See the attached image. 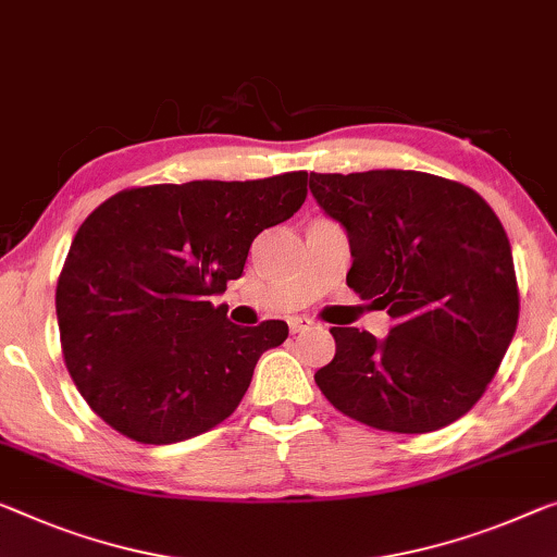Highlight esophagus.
<instances>
[{
  "label": "esophagus",
  "instance_id": "esophagus-1",
  "mask_svg": "<svg viewBox=\"0 0 557 557\" xmlns=\"http://www.w3.org/2000/svg\"><path fill=\"white\" fill-rule=\"evenodd\" d=\"M287 325H289V332H307V330H312L314 327V322L310 320V318H289L287 320Z\"/></svg>",
  "mask_w": 557,
  "mask_h": 557
}]
</instances>
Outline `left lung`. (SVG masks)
<instances>
[{"label": "left lung", "instance_id": "obj_1", "mask_svg": "<svg viewBox=\"0 0 557 557\" xmlns=\"http://www.w3.org/2000/svg\"><path fill=\"white\" fill-rule=\"evenodd\" d=\"M310 193L350 237L347 285L395 320L385 339L330 327L335 358L314 372L347 418L433 433L495 377L518 327L508 235L475 189L412 170L310 172Z\"/></svg>", "mask_w": 557, "mask_h": 557}]
</instances>
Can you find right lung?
Returning a JSON list of instances; mask_svg holds the SVG:
<instances>
[{
  "label": "right lung",
  "mask_w": 557,
  "mask_h": 557,
  "mask_svg": "<svg viewBox=\"0 0 557 557\" xmlns=\"http://www.w3.org/2000/svg\"><path fill=\"white\" fill-rule=\"evenodd\" d=\"M305 197L307 172L195 180L122 189L82 222L57 282V322L66 370L107 425L170 445L237 410L287 322L232 325L210 297Z\"/></svg>",
  "instance_id": "right-lung-1"
}]
</instances>
